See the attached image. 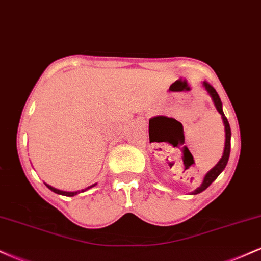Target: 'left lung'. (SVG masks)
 <instances>
[{"label": "left lung", "mask_w": 261, "mask_h": 261, "mask_svg": "<svg viewBox=\"0 0 261 261\" xmlns=\"http://www.w3.org/2000/svg\"><path fill=\"white\" fill-rule=\"evenodd\" d=\"M202 86L205 87V89L207 91V93L210 94V97L212 98V101H214L215 107H216L217 112L221 114V116H222V120H223V124H224V133H226V142H224V149H223V155L222 158H221L220 161H218V163L216 166L214 167L207 174L205 175V178H203L202 180V184L200 185L199 188L196 189V190H194L193 193L194 195H196V194H200L201 191L205 190V189H207L210 185H211L212 181L216 180V178L218 175L221 174V172L226 168L227 163H228V158H229V153H230V126H229V122L227 120V118L224 116V113L222 110V101L220 99V95L217 94L216 89L214 88L211 85H210L208 82H206V81H203L202 82Z\"/></svg>", "instance_id": "left-lung-1"}]
</instances>
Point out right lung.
Wrapping results in <instances>:
<instances>
[{
  "instance_id": "obj_1",
  "label": "right lung",
  "mask_w": 261,
  "mask_h": 261,
  "mask_svg": "<svg viewBox=\"0 0 261 261\" xmlns=\"http://www.w3.org/2000/svg\"><path fill=\"white\" fill-rule=\"evenodd\" d=\"M45 185H46V187L49 188L50 190L54 191V193H56V194H60V195H65V196H74V195H77V194H79V193H83V191H86V190H88V189L93 188V187H94L95 184H93V185H91V187L86 188L85 190H82V191H62V190H59V189H55V188H53L51 185L46 184V182H45Z\"/></svg>"
}]
</instances>
